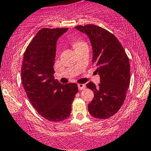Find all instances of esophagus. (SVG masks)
<instances>
[{
	"instance_id": "esophagus-1",
	"label": "esophagus",
	"mask_w": 151,
	"mask_h": 151,
	"mask_svg": "<svg viewBox=\"0 0 151 151\" xmlns=\"http://www.w3.org/2000/svg\"><path fill=\"white\" fill-rule=\"evenodd\" d=\"M78 87L79 91H81V90H84L86 88V85L85 84H78Z\"/></svg>"
}]
</instances>
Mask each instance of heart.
Returning a JSON list of instances; mask_svg holds the SVG:
<instances>
[{
    "instance_id": "1",
    "label": "heart",
    "mask_w": 151,
    "mask_h": 151,
    "mask_svg": "<svg viewBox=\"0 0 151 151\" xmlns=\"http://www.w3.org/2000/svg\"><path fill=\"white\" fill-rule=\"evenodd\" d=\"M84 42H82L81 41V40H75V41H73V45L74 48L76 49L78 48H79V47L82 46V45H85Z\"/></svg>"
}]
</instances>
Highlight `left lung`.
Returning a JSON list of instances; mask_svg holds the SVG:
<instances>
[{"label":"left lung","instance_id":"8db88e82","mask_svg":"<svg viewBox=\"0 0 151 151\" xmlns=\"http://www.w3.org/2000/svg\"><path fill=\"white\" fill-rule=\"evenodd\" d=\"M75 28L88 37L93 63L97 67L95 72L101 80L98 87L92 82L86 85L94 93L89 113L96 118H108L119 111L126 99L130 78L129 59L116 37L108 30L91 24Z\"/></svg>","mask_w":151,"mask_h":151}]
</instances>
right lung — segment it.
I'll return each instance as SVG.
<instances>
[{
    "label": "right lung",
    "mask_w": 151,
    "mask_h": 151,
    "mask_svg": "<svg viewBox=\"0 0 151 151\" xmlns=\"http://www.w3.org/2000/svg\"><path fill=\"white\" fill-rule=\"evenodd\" d=\"M68 28H42L25 50L21 80L30 102L41 116L50 121H63L70 115L77 84H61L53 76L58 38Z\"/></svg>",
    "instance_id": "1"
}]
</instances>
